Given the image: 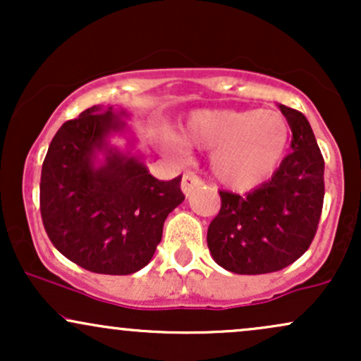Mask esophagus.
I'll use <instances>...</instances> for the list:
<instances>
[{
  "instance_id": "34e87169",
  "label": "esophagus",
  "mask_w": 361,
  "mask_h": 361,
  "mask_svg": "<svg viewBox=\"0 0 361 361\" xmlns=\"http://www.w3.org/2000/svg\"><path fill=\"white\" fill-rule=\"evenodd\" d=\"M198 186H202V181L195 175H183V178H181V192H183L186 197L192 195Z\"/></svg>"
}]
</instances>
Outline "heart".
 Wrapping results in <instances>:
<instances>
[{"mask_svg": "<svg viewBox=\"0 0 361 361\" xmlns=\"http://www.w3.org/2000/svg\"><path fill=\"white\" fill-rule=\"evenodd\" d=\"M292 130L279 111L198 110L188 118L178 149H210L209 164L215 180L235 192H250L271 180L287 157Z\"/></svg>", "mask_w": 361, "mask_h": 361, "instance_id": "1", "label": "heart"}]
</instances>
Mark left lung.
I'll list each match as a JSON object with an SVG mask.
<instances>
[{
    "mask_svg": "<svg viewBox=\"0 0 361 361\" xmlns=\"http://www.w3.org/2000/svg\"><path fill=\"white\" fill-rule=\"evenodd\" d=\"M292 128V152L271 180L252 192H221L222 207L207 231L219 267L239 275L279 271L312 243L324 200V159L309 120L279 105Z\"/></svg>",
    "mask_w": 361,
    "mask_h": 361,
    "instance_id": "1",
    "label": "left lung"
}]
</instances>
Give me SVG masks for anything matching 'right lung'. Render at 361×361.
I'll use <instances>...</instances> for the list:
<instances>
[{"instance_id":"right-lung-1","label":"right lung","mask_w":361,"mask_h":361,"mask_svg":"<svg viewBox=\"0 0 361 361\" xmlns=\"http://www.w3.org/2000/svg\"><path fill=\"white\" fill-rule=\"evenodd\" d=\"M122 106L94 105L54 135L40 176V212L57 251L85 270L130 275L154 256L169 212L185 200L181 176L161 181L134 151ZM111 137L124 140L111 144Z\"/></svg>"}]
</instances>
